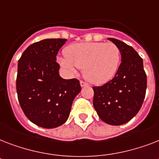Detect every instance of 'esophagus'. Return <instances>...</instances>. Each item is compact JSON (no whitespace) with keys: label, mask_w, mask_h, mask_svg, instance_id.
Instances as JSON below:
<instances>
[{"label":"esophagus","mask_w":159,"mask_h":159,"mask_svg":"<svg viewBox=\"0 0 159 159\" xmlns=\"http://www.w3.org/2000/svg\"><path fill=\"white\" fill-rule=\"evenodd\" d=\"M87 83L83 82V81H81V82H80V86H81V87H85V86H87Z\"/></svg>","instance_id":"obj_1"}]
</instances>
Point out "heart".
<instances>
[{
	"instance_id": "obj_1",
	"label": "heart",
	"mask_w": 159,
	"mask_h": 159,
	"mask_svg": "<svg viewBox=\"0 0 159 159\" xmlns=\"http://www.w3.org/2000/svg\"><path fill=\"white\" fill-rule=\"evenodd\" d=\"M57 58L60 66L75 74L82 68L83 77L94 85H102L113 78L120 62V48L113 43L87 42L72 43Z\"/></svg>"
}]
</instances>
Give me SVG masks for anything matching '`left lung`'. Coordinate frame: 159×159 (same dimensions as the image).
<instances>
[{
	"mask_svg": "<svg viewBox=\"0 0 159 159\" xmlns=\"http://www.w3.org/2000/svg\"><path fill=\"white\" fill-rule=\"evenodd\" d=\"M120 51L121 63L115 77L93 87V106L100 119L111 125L127 123L137 115L145 97L147 77L143 59L131 46L108 38Z\"/></svg>",
	"mask_w": 159,
	"mask_h": 159,
	"instance_id": "1",
	"label": "left lung"
}]
</instances>
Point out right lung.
<instances>
[{
  "instance_id": "add662e5",
  "label": "right lung",
  "mask_w": 159,
  "mask_h": 159,
  "mask_svg": "<svg viewBox=\"0 0 159 159\" xmlns=\"http://www.w3.org/2000/svg\"><path fill=\"white\" fill-rule=\"evenodd\" d=\"M67 39H46L26 48L18 62L16 90L26 117L36 125L53 129L64 124L81 92L77 79L60 77L57 52Z\"/></svg>"
}]
</instances>
